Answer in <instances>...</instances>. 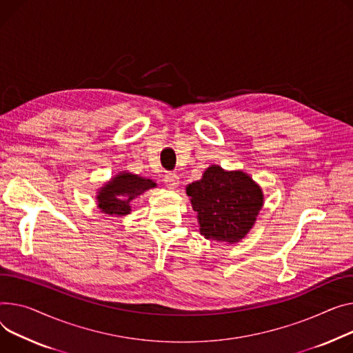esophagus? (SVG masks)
<instances>
[{"label": "esophagus", "instance_id": "esophagus-1", "mask_svg": "<svg viewBox=\"0 0 353 353\" xmlns=\"http://www.w3.org/2000/svg\"><path fill=\"white\" fill-rule=\"evenodd\" d=\"M164 183H166L169 189L174 190V189H177L179 184H180V177L176 173H168L166 176H164Z\"/></svg>", "mask_w": 353, "mask_h": 353}]
</instances>
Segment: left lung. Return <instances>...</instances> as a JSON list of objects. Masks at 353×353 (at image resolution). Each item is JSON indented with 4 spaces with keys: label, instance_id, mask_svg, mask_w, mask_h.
<instances>
[{
    "label": "left lung",
    "instance_id": "8db88e82",
    "mask_svg": "<svg viewBox=\"0 0 353 353\" xmlns=\"http://www.w3.org/2000/svg\"><path fill=\"white\" fill-rule=\"evenodd\" d=\"M185 193L197 213L200 234L207 240L236 244L256 221L264 205V193L243 170L207 168L200 180L187 184Z\"/></svg>",
    "mask_w": 353,
    "mask_h": 353
}]
</instances>
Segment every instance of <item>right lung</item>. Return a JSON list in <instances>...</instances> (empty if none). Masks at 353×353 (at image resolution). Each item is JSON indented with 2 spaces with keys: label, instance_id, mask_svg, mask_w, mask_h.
Listing matches in <instances>:
<instances>
[{
  "label": "right lung",
  "instance_id": "add662e5",
  "mask_svg": "<svg viewBox=\"0 0 353 353\" xmlns=\"http://www.w3.org/2000/svg\"><path fill=\"white\" fill-rule=\"evenodd\" d=\"M157 184L148 177L119 172L109 179L101 189L97 190V204L101 213L114 217H125L130 214V203L142 196L145 192L154 189Z\"/></svg>",
  "mask_w": 353,
  "mask_h": 353
}]
</instances>
